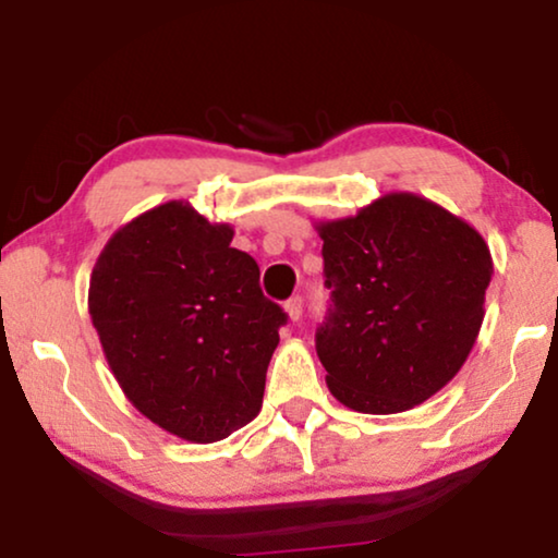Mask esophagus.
<instances>
[{"label":"esophagus","instance_id":"34e87169","mask_svg":"<svg viewBox=\"0 0 558 558\" xmlns=\"http://www.w3.org/2000/svg\"><path fill=\"white\" fill-rule=\"evenodd\" d=\"M302 296H292V300H287L284 302V312H287V317L292 319V323H296V319L302 317Z\"/></svg>","mask_w":558,"mask_h":558}]
</instances>
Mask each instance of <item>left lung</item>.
<instances>
[{
    "label": "left lung",
    "instance_id": "1",
    "mask_svg": "<svg viewBox=\"0 0 558 558\" xmlns=\"http://www.w3.org/2000/svg\"><path fill=\"white\" fill-rule=\"evenodd\" d=\"M332 304L317 330L327 388L361 414L432 399L468 361L485 317L493 256L483 235L414 193L319 220Z\"/></svg>",
    "mask_w": 558,
    "mask_h": 558
}]
</instances>
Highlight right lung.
Returning <instances> with one entry per match:
<instances>
[{
  "label": "right lung",
  "mask_w": 558,
  "mask_h": 558,
  "mask_svg": "<svg viewBox=\"0 0 558 558\" xmlns=\"http://www.w3.org/2000/svg\"><path fill=\"white\" fill-rule=\"evenodd\" d=\"M231 241L228 223L170 201L121 226L90 271V323L121 391L195 445L262 411L287 323L258 287V264Z\"/></svg>",
  "instance_id": "1"
}]
</instances>
